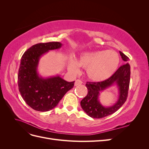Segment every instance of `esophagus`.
I'll return each instance as SVG.
<instances>
[{"instance_id":"34e87169","label":"esophagus","mask_w":149,"mask_h":149,"mask_svg":"<svg viewBox=\"0 0 149 149\" xmlns=\"http://www.w3.org/2000/svg\"><path fill=\"white\" fill-rule=\"evenodd\" d=\"M82 83H83L82 81H81L80 79H76L74 82V86H78V85L81 84Z\"/></svg>"}]
</instances>
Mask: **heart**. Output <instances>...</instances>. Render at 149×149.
<instances>
[{
    "label": "heart",
    "instance_id": "heart-1",
    "mask_svg": "<svg viewBox=\"0 0 149 149\" xmlns=\"http://www.w3.org/2000/svg\"><path fill=\"white\" fill-rule=\"evenodd\" d=\"M119 56L114 50H99L84 52L81 54L77 60L70 58L68 68L77 73L79 66L86 68V74L93 81H102L113 74L119 64Z\"/></svg>",
    "mask_w": 149,
    "mask_h": 149
}]
</instances>
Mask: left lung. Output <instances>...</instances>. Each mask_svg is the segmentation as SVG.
I'll return each instance as SVG.
<instances>
[{
    "mask_svg": "<svg viewBox=\"0 0 149 149\" xmlns=\"http://www.w3.org/2000/svg\"><path fill=\"white\" fill-rule=\"evenodd\" d=\"M120 55L126 63L122 65L110 78L100 82H87L86 86L88 94L81 101V106L89 117L94 119L105 118L114 113L123 106L127 100L130 83V66L127 63L129 58L119 51ZM114 84L118 86L120 96L118 101L113 106L104 107L100 104L98 97L101 91Z\"/></svg>",
    "mask_w": 149,
    "mask_h": 149,
    "instance_id": "8db88e82",
    "label": "left lung"
}]
</instances>
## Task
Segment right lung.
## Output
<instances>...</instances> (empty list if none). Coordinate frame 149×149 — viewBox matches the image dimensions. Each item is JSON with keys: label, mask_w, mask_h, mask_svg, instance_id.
<instances>
[{"label": "right lung", "mask_w": 149, "mask_h": 149, "mask_svg": "<svg viewBox=\"0 0 149 149\" xmlns=\"http://www.w3.org/2000/svg\"><path fill=\"white\" fill-rule=\"evenodd\" d=\"M60 42L37 43L22 55L18 73V86L24 100L35 111L46 112L55 107L74 81L68 82L59 76L40 77L37 67L40 58L49 50L60 48Z\"/></svg>", "instance_id": "right-lung-1"}]
</instances>
